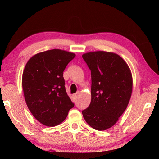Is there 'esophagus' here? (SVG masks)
Returning a JSON list of instances; mask_svg holds the SVG:
<instances>
[{
  "instance_id": "34e87169",
  "label": "esophagus",
  "mask_w": 159,
  "mask_h": 159,
  "mask_svg": "<svg viewBox=\"0 0 159 159\" xmlns=\"http://www.w3.org/2000/svg\"><path fill=\"white\" fill-rule=\"evenodd\" d=\"M72 97L74 98V99H76L77 98V93H74L72 95Z\"/></svg>"
}]
</instances>
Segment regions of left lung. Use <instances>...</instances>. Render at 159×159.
<instances>
[{
  "label": "left lung",
  "instance_id": "left-lung-1",
  "mask_svg": "<svg viewBox=\"0 0 159 159\" xmlns=\"http://www.w3.org/2000/svg\"><path fill=\"white\" fill-rule=\"evenodd\" d=\"M91 70L92 100L82 111L91 127L104 130L112 127L126 110L133 90L129 67L116 53L96 51L82 55Z\"/></svg>",
  "mask_w": 159,
  "mask_h": 159
}]
</instances>
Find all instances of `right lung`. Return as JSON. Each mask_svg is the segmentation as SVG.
<instances>
[{"label": "right lung", "mask_w": 159, "mask_h": 159, "mask_svg": "<svg viewBox=\"0 0 159 159\" xmlns=\"http://www.w3.org/2000/svg\"><path fill=\"white\" fill-rule=\"evenodd\" d=\"M75 56L53 49L36 54L26 64L22 85L26 105L35 119L46 126L61 123L74 105L66 91L63 73Z\"/></svg>", "instance_id": "add662e5"}]
</instances>
